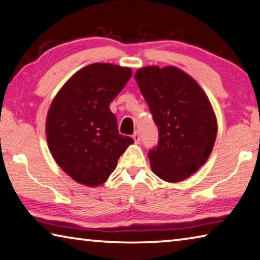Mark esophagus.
<instances>
[{"mask_svg":"<svg viewBox=\"0 0 260 260\" xmlns=\"http://www.w3.org/2000/svg\"><path fill=\"white\" fill-rule=\"evenodd\" d=\"M133 138H134L136 144H139V143H140V136H139L138 133H135V134L133 135Z\"/></svg>","mask_w":260,"mask_h":260,"instance_id":"34e87169","label":"esophagus"}]
</instances>
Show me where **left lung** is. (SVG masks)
Returning <instances> with one entry per match:
<instances>
[{
  "instance_id": "8db88e82",
  "label": "left lung",
  "mask_w": 260,
  "mask_h": 260,
  "mask_svg": "<svg viewBox=\"0 0 260 260\" xmlns=\"http://www.w3.org/2000/svg\"><path fill=\"white\" fill-rule=\"evenodd\" d=\"M135 79L158 127L157 146L149 149L154 174L177 183L199 170L212 152L217 120L197 81L175 66H147Z\"/></svg>"
}]
</instances>
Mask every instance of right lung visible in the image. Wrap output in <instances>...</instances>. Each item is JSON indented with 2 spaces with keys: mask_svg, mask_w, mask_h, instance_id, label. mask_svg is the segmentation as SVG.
<instances>
[{
  "mask_svg": "<svg viewBox=\"0 0 260 260\" xmlns=\"http://www.w3.org/2000/svg\"><path fill=\"white\" fill-rule=\"evenodd\" d=\"M133 75L129 67L91 63L76 72L50 105L45 134L58 166L80 184L102 185L134 139L118 134L109 105Z\"/></svg>",
  "mask_w": 260,
  "mask_h": 260,
  "instance_id": "right-lung-1",
  "label": "right lung"
}]
</instances>
